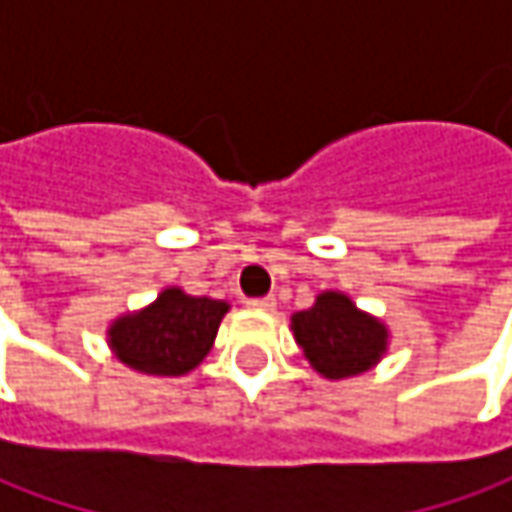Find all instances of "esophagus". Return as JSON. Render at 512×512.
I'll return each instance as SVG.
<instances>
[{"mask_svg": "<svg viewBox=\"0 0 512 512\" xmlns=\"http://www.w3.org/2000/svg\"><path fill=\"white\" fill-rule=\"evenodd\" d=\"M247 307H253V310H265V313H270V310H276V299H273V296L250 299V302H247Z\"/></svg>", "mask_w": 512, "mask_h": 512, "instance_id": "1", "label": "esophagus"}]
</instances>
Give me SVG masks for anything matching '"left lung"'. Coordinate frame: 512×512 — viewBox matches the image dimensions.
<instances>
[{
	"instance_id": "1",
	"label": "left lung",
	"mask_w": 512,
	"mask_h": 512,
	"mask_svg": "<svg viewBox=\"0 0 512 512\" xmlns=\"http://www.w3.org/2000/svg\"><path fill=\"white\" fill-rule=\"evenodd\" d=\"M290 327L307 362L325 379L359 376L382 359L387 347V327L333 290L316 296L310 310L296 313Z\"/></svg>"
}]
</instances>
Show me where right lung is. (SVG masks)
<instances>
[{
  "label": "right lung",
  "instance_id": "1",
  "mask_svg": "<svg viewBox=\"0 0 512 512\" xmlns=\"http://www.w3.org/2000/svg\"><path fill=\"white\" fill-rule=\"evenodd\" d=\"M225 313L227 302L168 287L150 307L116 319L108 342L116 359L139 373L185 376L213 347Z\"/></svg>",
  "mask_w": 512,
  "mask_h": 512
}]
</instances>
